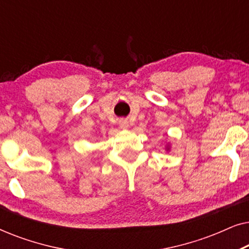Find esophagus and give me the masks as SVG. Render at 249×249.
Listing matches in <instances>:
<instances>
[{"label": "esophagus", "mask_w": 249, "mask_h": 249, "mask_svg": "<svg viewBox=\"0 0 249 249\" xmlns=\"http://www.w3.org/2000/svg\"><path fill=\"white\" fill-rule=\"evenodd\" d=\"M119 125H120L121 129H128L129 128V121L125 120V119H121L119 121Z\"/></svg>", "instance_id": "1"}]
</instances>
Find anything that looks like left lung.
Listing matches in <instances>:
<instances>
[{
    "label": "left lung",
    "mask_w": 249,
    "mask_h": 249,
    "mask_svg": "<svg viewBox=\"0 0 249 249\" xmlns=\"http://www.w3.org/2000/svg\"><path fill=\"white\" fill-rule=\"evenodd\" d=\"M165 149H166V151H170V146H169V145H166V147H165Z\"/></svg>",
    "instance_id": "1"
}]
</instances>
